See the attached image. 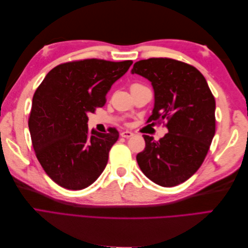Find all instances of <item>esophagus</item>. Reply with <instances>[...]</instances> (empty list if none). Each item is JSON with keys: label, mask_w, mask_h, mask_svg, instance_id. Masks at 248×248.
<instances>
[{"label": "esophagus", "mask_w": 248, "mask_h": 248, "mask_svg": "<svg viewBox=\"0 0 248 248\" xmlns=\"http://www.w3.org/2000/svg\"><path fill=\"white\" fill-rule=\"evenodd\" d=\"M132 136H133V133L131 131H123V132H121V137L125 138V139H129Z\"/></svg>", "instance_id": "obj_1"}]
</instances>
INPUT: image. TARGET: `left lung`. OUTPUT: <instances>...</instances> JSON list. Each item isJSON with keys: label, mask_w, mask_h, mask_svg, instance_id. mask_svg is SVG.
Masks as SVG:
<instances>
[{"label": "left lung", "mask_w": 248, "mask_h": 248, "mask_svg": "<svg viewBox=\"0 0 248 248\" xmlns=\"http://www.w3.org/2000/svg\"><path fill=\"white\" fill-rule=\"evenodd\" d=\"M131 73L151 81L154 108L148 122L167 121L159 140L144 134L146 147L137 155L151 181L163 187L185 182L204 161L215 134V99L204 76L193 66L168 58L134 63ZM152 123V124H153Z\"/></svg>", "instance_id": "left-lung-1"}]
</instances>
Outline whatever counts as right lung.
Here are the masks:
<instances>
[{"instance_id": "1", "label": "right lung", "mask_w": 248, "mask_h": 248, "mask_svg": "<svg viewBox=\"0 0 248 248\" xmlns=\"http://www.w3.org/2000/svg\"><path fill=\"white\" fill-rule=\"evenodd\" d=\"M131 64L98 59L64 63L52 68L37 88L29 129L41 167L60 186L84 189L106 169L119 132L89 131L88 114L104 106L112 84Z\"/></svg>"}]
</instances>
